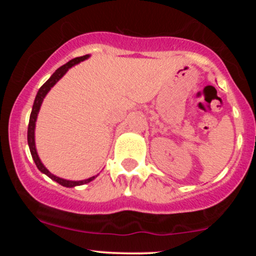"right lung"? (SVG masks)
I'll list each match as a JSON object with an SVG mask.
<instances>
[{"instance_id":"right-lung-1","label":"right lung","mask_w":256,"mask_h":256,"mask_svg":"<svg viewBox=\"0 0 256 256\" xmlns=\"http://www.w3.org/2000/svg\"><path fill=\"white\" fill-rule=\"evenodd\" d=\"M89 58V55H84V56H79V58H72L71 61H68L67 64H64V66L58 67V68L52 73V76L50 78L48 79V80L44 83L42 86L40 88V90H38L37 95H36V98H34V107H32V112H31V116H30V122H28V146H30V152H31V155H32V158H34V164H36L37 168L40 170V172L44 173V174L48 176L49 178H52V180H55L56 183L61 184L62 186H66V188H73V186H77V185H83V184H86L89 183V182L92 180L95 177H91L89 179H85V180H79V182H74V180H66V179H62V178H58L56 176L52 174L50 172L48 171V170L46 168V167L43 166V164L40 162V158H38L37 155V152H36V146H34V125H36V119H37V114L38 112H40V104H42V101L43 98H46V95L48 94V91L50 90V88H52L55 85V83L60 79L62 76L68 71L70 67H72L73 64L80 62V61H84L85 58Z\"/></svg>"}]
</instances>
